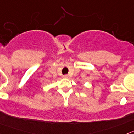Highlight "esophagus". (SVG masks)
<instances>
[{"label":"esophagus","mask_w":134,"mask_h":134,"mask_svg":"<svg viewBox=\"0 0 134 134\" xmlns=\"http://www.w3.org/2000/svg\"><path fill=\"white\" fill-rule=\"evenodd\" d=\"M63 77L64 78H69V76L68 75H63Z\"/></svg>","instance_id":"esophagus-1"}]
</instances>
